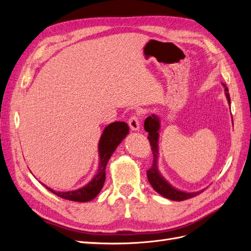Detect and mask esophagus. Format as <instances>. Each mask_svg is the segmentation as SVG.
<instances>
[{"mask_svg":"<svg viewBox=\"0 0 251 251\" xmlns=\"http://www.w3.org/2000/svg\"><path fill=\"white\" fill-rule=\"evenodd\" d=\"M128 126H130L132 131H138L140 128V117L134 114V115L128 118Z\"/></svg>","mask_w":251,"mask_h":251,"instance_id":"1","label":"esophagus"}]
</instances>
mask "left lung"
Instances as JSON below:
<instances>
[{
    "instance_id": "1",
    "label": "left lung",
    "mask_w": 251,
    "mask_h": 251,
    "mask_svg": "<svg viewBox=\"0 0 251 251\" xmlns=\"http://www.w3.org/2000/svg\"><path fill=\"white\" fill-rule=\"evenodd\" d=\"M223 86L225 88V94L228 102H230V96L228 93V88H227L224 83ZM159 128H160V123H159V118L153 114L151 116H149L146 121H144V130L149 133V141L151 147V151H153V164H151V169L147 172L148 175V180L150 184L153 186L155 191L160 194L161 196L165 197L170 200L174 201H183L191 199L193 197L201 194V192H196V193H185L181 192L179 189L174 188L171 184L166 182L158 171L157 166V160H158V139H159Z\"/></svg>"
}]
</instances>
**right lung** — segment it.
<instances>
[{
	"instance_id": "right-lung-1",
	"label": "right lung",
	"mask_w": 251,
	"mask_h": 251,
	"mask_svg": "<svg viewBox=\"0 0 251 251\" xmlns=\"http://www.w3.org/2000/svg\"><path fill=\"white\" fill-rule=\"evenodd\" d=\"M128 134V126L124 121H115L110 124L102 132L100 143H98V153H100V168L94 178L83 187L71 192H55L50 187L51 193L60 197V198L76 201V202H88L94 199L100 194L105 181V166L109 161L110 157L116 150L118 144L123 141L126 136Z\"/></svg>"
}]
</instances>
